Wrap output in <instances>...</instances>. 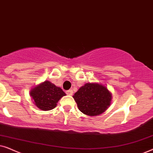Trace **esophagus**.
I'll list each match as a JSON object with an SVG mask.
<instances>
[{
	"label": "esophagus",
	"instance_id": "1",
	"mask_svg": "<svg viewBox=\"0 0 153 153\" xmlns=\"http://www.w3.org/2000/svg\"><path fill=\"white\" fill-rule=\"evenodd\" d=\"M66 94L68 95H72L73 94V91L72 90H68V91H66Z\"/></svg>",
	"mask_w": 153,
	"mask_h": 153
}]
</instances>
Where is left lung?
I'll return each mask as SVG.
<instances>
[{
  "instance_id": "left-lung-1",
  "label": "left lung",
  "mask_w": 153,
  "mask_h": 153,
  "mask_svg": "<svg viewBox=\"0 0 153 153\" xmlns=\"http://www.w3.org/2000/svg\"><path fill=\"white\" fill-rule=\"evenodd\" d=\"M79 109L90 116H99L111 105L112 95L100 83H86L73 95Z\"/></svg>"
}]
</instances>
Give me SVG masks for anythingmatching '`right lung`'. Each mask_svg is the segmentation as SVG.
Returning <instances> with one entry per match:
<instances>
[{
	"mask_svg": "<svg viewBox=\"0 0 153 153\" xmlns=\"http://www.w3.org/2000/svg\"><path fill=\"white\" fill-rule=\"evenodd\" d=\"M30 95L37 107L42 111H49L55 108L60 98L66 94L60 87L45 81L33 88Z\"/></svg>",
	"mask_w": 153,
	"mask_h": 153,
	"instance_id": "obj_1",
	"label": "right lung"
}]
</instances>
